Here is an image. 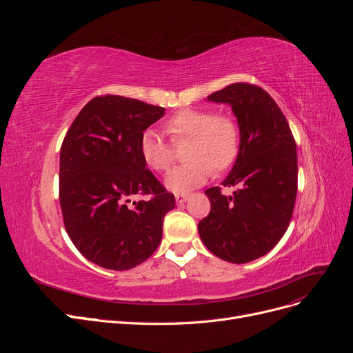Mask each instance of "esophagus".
Masks as SVG:
<instances>
[{"label": "esophagus", "instance_id": "1", "mask_svg": "<svg viewBox=\"0 0 353 353\" xmlns=\"http://www.w3.org/2000/svg\"><path fill=\"white\" fill-rule=\"evenodd\" d=\"M188 197H190V193H176L175 194L176 203H184V201L188 200Z\"/></svg>", "mask_w": 353, "mask_h": 353}]
</instances>
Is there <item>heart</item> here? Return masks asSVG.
I'll use <instances>...</instances> for the list:
<instances>
[{
	"instance_id": "1",
	"label": "heart",
	"mask_w": 353,
	"mask_h": 353,
	"mask_svg": "<svg viewBox=\"0 0 353 353\" xmlns=\"http://www.w3.org/2000/svg\"><path fill=\"white\" fill-rule=\"evenodd\" d=\"M166 130L176 143L188 141L190 162L172 169L166 176L169 190L181 193L201 185L212 175L228 169L240 153L241 132L237 121L230 114H216L212 109H185L172 114ZM140 152L144 162L157 172H166L174 165V143L153 130L140 138Z\"/></svg>"
}]
</instances>
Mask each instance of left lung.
<instances>
[{
    "label": "left lung",
    "mask_w": 353,
    "mask_h": 353,
    "mask_svg": "<svg viewBox=\"0 0 353 353\" xmlns=\"http://www.w3.org/2000/svg\"><path fill=\"white\" fill-rule=\"evenodd\" d=\"M228 103L241 132L240 153L223 187L205 191L210 212L199 234L218 258L245 263L275 248L292 221L297 194V153L290 126L271 95L249 82L227 85L208 97Z\"/></svg>",
    "instance_id": "1"
}]
</instances>
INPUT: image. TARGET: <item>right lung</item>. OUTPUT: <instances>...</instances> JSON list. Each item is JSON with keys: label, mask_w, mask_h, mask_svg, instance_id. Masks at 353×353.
<instances>
[{"label": "right lung", "mask_w": 353, "mask_h": 353, "mask_svg": "<svg viewBox=\"0 0 353 353\" xmlns=\"http://www.w3.org/2000/svg\"><path fill=\"white\" fill-rule=\"evenodd\" d=\"M165 109L122 95H99L74 117L60 150L63 222L83 258L126 271L162 241L175 197L145 168L140 138ZM144 196L132 202L135 196Z\"/></svg>", "instance_id": "obj_1"}]
</instances>
